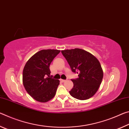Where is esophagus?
<instances>
[{
    "mask_svg": "<svg viewBox=\"0 0 129 129\" xmlns=\"http://www.w3.org/2000/svg\"><path fill=\"white\" fill-rule=\"evenodd\" d=\"M60 81L61 82H66V80H63V79H60Z\"/></svg>",
    "mask_w": 129,
    "mask_h": 129,
    "instance_id": "1",
    "label": "esophagus"
}]
</instances>
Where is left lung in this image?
Masks as SVG:
<instances>
[{
  "label": "left lung",
  "instance_id": "obj_1",
  "mask_svg": "<svg viewBox=\"0 0 129 129\" xmlns=\"http://www.w3.org/2000/svg\"><path fill=\"white\" fill-rule=\"evenodd\" d=\"M73 72L78 78L71 79L74 86L70 94L79 100H86L94 96L102 83L103 73L95 56L81 48L61 51Z\"/></svg>",
  "mask_w": 129,
  "mask_h": 129
}]
</instances>
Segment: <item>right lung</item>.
<instances>
[{
	"label": "right lung",
	"mask_w": 129,
	"mask_h": 129,
	"mask_svg": "<svg viewBox=\"0 0 129 129\" xmlns=\"http://www.w3.org/2000/svg\"><path fill=\"white\" fill-rule=\"evenodd\" d=\"M60 52L42 50L31 57L23 71V83L26 91L35 100L47 102L55 95L60 81L50 77V65Z\"/></svg>",
	"instance_id": "right-lung-1"
}]
</instances>
